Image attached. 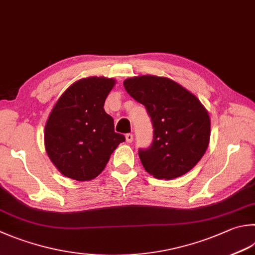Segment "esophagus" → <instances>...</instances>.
I'll list each match as a JSON object with an SVG mask.
<instances>
[{
    "label": "esophagus",
    "mask_w": 255,
    "mask_h": 255,
    "mask_svg": "<svg viewBox=\"0 0 255 255\" xmlns=\"http://www.w3.org/2000/svg\"><path fill=\"white\" fill-rule=\"evenodd\" d=\"M126 138H127V142L128 143H131L133 141V135H132L131 133H128L127 135H126Z\"/></svg>",
    "instance_id": "obj_1"
}]
</instances>
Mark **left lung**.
<instances>
[{
  "mask_svg": "<svg viewBox=\"0 0 255 255\" xmlns=\"http://www.w3.org/2000/svg\"><path fill=\"white\" fill-rule=\"evenodd\" d=\"M123 85L151 118L153 141L138 150L144 169L165 180L189 172L210 141V117L198 98L174 81L154 75L127 79Z\"/></svg>",
  "mask_w": 255,
  "mask_h": 255,
  "instance_id": "8db88e82",
  "label": "left lung"
}]
</instances>
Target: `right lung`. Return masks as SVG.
Instances as JSON below:
<instances>
[{"label": "right lung", "mask_w": 255, "mask_h": 255, "mask_svg": "<svg viewBox=\"0 0 255 255\" xmlns=\"http://www.w3.org/2000/svg\"><path fill=\"white\" fill-rule=\"evenodd\" d=\"M113 79H82L72 84L53 108L44 132L45 150L62 174L90 181L104 170L123 134L114 132V121L104 111Z\"/></svg>", "instance_id": "obj_1"}]
</instances>
